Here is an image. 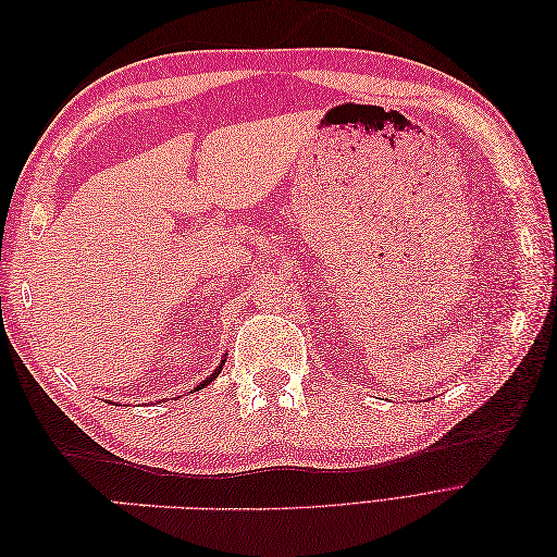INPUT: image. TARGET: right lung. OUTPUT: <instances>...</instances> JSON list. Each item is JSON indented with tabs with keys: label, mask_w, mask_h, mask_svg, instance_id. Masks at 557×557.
I'll use <instances>...</instances> for the list:
<instances>
[{
	"label": "right lung",
	"mask_w": 557,
	"mask_h": 557,
	"mask_svg": "<svg viewBox=\"0 0 557 557\" xmlns=\"http://www.w3.org/2000/svg\"><path fill=\"white\" fill-rule=\"evenodd\" d=\"M223 364H225V360H223L221 364H218V369H215V372H213V374H211L209 379H205V381H201V383H199V385L195 387V391H199V387H205V385H209V383H211V381H213V379H215L218 374H221V369H223Z\"/></svg>",
	"instance_id": "add662e5"
}]
</instances>
